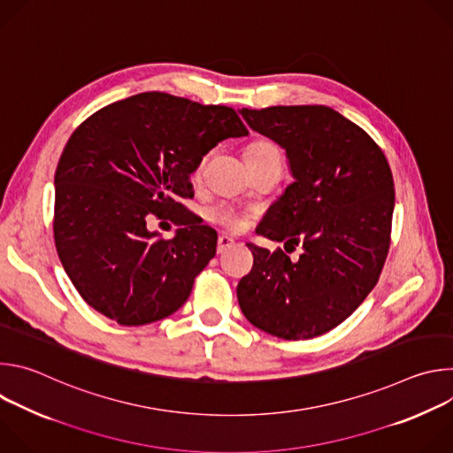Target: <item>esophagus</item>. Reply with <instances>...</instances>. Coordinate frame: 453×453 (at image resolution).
I'll return each instance as SVG.
<instances>
[{
	"label": "esophagus",
	"mask_w": 453,
	"mask_h": 453,
	"mask_svg": "<svg viewBox=\"0 0 453 453\" xmlns=\"http://www.w3.org/2000/svg\"><path fill=\"white\" fill-rule=\"evenodd\" d=\"M234 245H236V242H234L231 236L220 234V236H219V242H217V252H219V254H224L226 250H229V249L234 247Z\"/></svg>",
	"instance_id": "34e87169"
}]
</instances>
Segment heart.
<instances>
[{
  "instance_id": "obj_1",
  "label": "heart",
  "mask_w": 453,
  "mask_h": 453,
  "mask_svg": "<svg viewBox=\"0 0 453 453\" xmlns=\"http://www.w3.org/2000/svg\"><path fill=\"white\" fill-rule=\"evenodd\" d=\"M265 156H280V150L273 143H269V142H256V143L249 145L245 154H243V157H265ZM203 166H204V161L199 163L197 173H201ZM208 217H210L211 222L220 224V226H224L227 229H240L243 226V217L234 213L229 208H224V206L211 208Z\"/></svg>"
}]
</instances>
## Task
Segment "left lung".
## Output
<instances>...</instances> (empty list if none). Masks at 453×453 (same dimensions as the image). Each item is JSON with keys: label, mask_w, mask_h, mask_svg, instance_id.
<instances>
[{"label": "left lung", "mask_w": 453, "mask_h": 453, "mask_svg": "<svg viewBox=\"0 0 453 453\" xmlns=\"http://www.w3.org/2000/svg\"><path fill=\"white\" fill-rule=\"evenodd\" d=\"M276 142L294 177L256 233L292 249L247 243L252 271L236 287L245 319L285 341L311 339L346 320L376 285L391 243L395 180L380 147L326 105L240 109Z\"/></svg>", "instance_id": "1"}]
</instances>
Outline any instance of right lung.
I'll return each mask as SVG.
<instances>
[{"instance_id":"right-lung-1","label":"right lung","mask_w":453,"mask_h":453,"mask_svg":"<svg viewBox=\"0 0 453 453\" xmlns=\"http://www.w3.org/2000/svg\"><path fill=\"white\" fill-rule=\"evenodd\" d=\"M247 128L226 105L142 93L89 116L55 172L53 236L82 299L121 326L177 311L217 252V231L179 199L203 157ZM150 214H175L172 241L150 232Z\"/></svg>"}]
</instances>
